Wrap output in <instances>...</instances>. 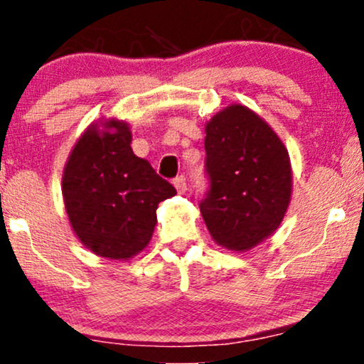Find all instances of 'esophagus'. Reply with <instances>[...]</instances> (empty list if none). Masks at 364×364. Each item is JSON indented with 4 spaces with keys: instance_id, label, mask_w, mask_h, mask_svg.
Returning a JSON list of instances; mask_svg holds the SVG:
<instances>
[{
    "instance_id": "esophagus-1",
    "label": "esophagus",
    "mask_w": 364,
    "mask_h": 364,
    "mask_svg": "<svg viewBox=\"0 0 364 364\" xmlns=\"http://www.w3.org/2000/svg\"><path fill=\"white\" fill-rule=\"evenodd\" d=\"M173 185L178 190V193H185V191H186V179H185V176L174 178Z\"/></svg>"
}]
</instances>
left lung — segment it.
<instances>
[{
    "label": "left lung",
    "instance_id": "left-lung-1",
    "mask_svg": "<svg viewBox=\"0 0 364 364\" xmlns=\"http://www.w3.org/2000/svg\"><path fill=\"white\" fill-rule=\"evenodd\" d=\"M205 152L210 190L200 214L217 245L248 252L277 231L289 207V152L272 127L241 104L207 121Z\"/></svg>",
    "mask_w": 364,
    "mask_h": 364
}]
</instances>
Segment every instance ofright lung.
Instances as JSON below:
<instances>
[{
    "label": "right lung",
    "mask_w": 364,
    "mask_h": 364,
    "mask_svg": "<svg viewBox=\"0 0 364 364\" xmlns=\"http://www.w3.org/2000/svg\"><path fill=\"white\" fill-rule=\"evenodd\" d=\"M70 225L97 257L129 260L152 237L157 207L176 195L149 161L132 150V128L123 119L87 127L70 152L61 178Z\"/></svg>",
    "instance_id": "right-lung-1"
}]
</instances>
